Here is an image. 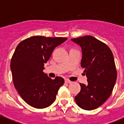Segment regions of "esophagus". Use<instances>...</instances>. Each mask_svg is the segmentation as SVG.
<instances>
[{
    "label": "esophagus",
    "mask_w": 124,
    "mask_h": 124,
    "mask_svg": "<svg viewBox=\"0 0 124 124\" xmlns=\"http://www.w3.org/2000/svg\"><path fill=\"white\" fill-rule=\"evenodd\" d=\"M65 81L66 83H72L71 81H69V79H67V78H66L65 80Z\"/></svg>",
    "instance_id": "esophagus-1"
}]
</instances>
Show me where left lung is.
Instances as JSON below:
<instances>
[{
    "label": "left lung",
    "instance_id": "8db88e82",
    "mask_svg": "<svg viewBox=\"0 0 124 124\" xmlns=\"http://www.w3.org/2000/svg\"><path fill=\"white\" fill-rule=\"evenodd\" d=\"M71 41L81 47V65L88 82L87 85L80 83L81 91L75 100L80 108L94 110L110 97L115 85L117 73L112 52L105 43L91 36Z\"/></svg>",
    "mask_w": 124,
    "mask_h": 124
}]
</instances>
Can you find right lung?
Here are the masks:
<instances>
[{"label": "right lung", "mask_w": 124, "mask_h": 124, "mask_svg": "<svg viewBox=\"0 0 124 124\" xmlns=\"http://www.w3.org/2000/svg\"><path fill=\"white\" fill-rule=\"evenodd\" d=\"M67 39L60 37L32 36L16 47L10 63L13 83L22 99L33 108L49 106L64 84L62 77L51 79L43 70L54 49Z\"/></svg>", "instance_id": "1"}]
</instances>
